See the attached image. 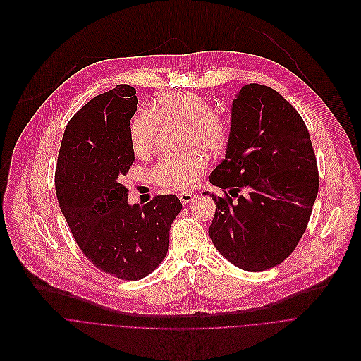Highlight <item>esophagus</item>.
Wrapping results in <instances>:
<instances>
[{"label": "esophagus", "instance_id": "esophagus-1", "mask_svg": "<svg viewBox=\"0 0 361 361\" xmlns=\"http://www.w3.org/2000/svg\"><path fill=\"white\" fill-rule=\"evenodd\" d=\"M179 199H180V202L183 204H186V203H189V202H192L195 199V195H192L189 192H182V193H179Z\"/></svg>", "mask_w": 361, "mask_h": 361}]
</instances>
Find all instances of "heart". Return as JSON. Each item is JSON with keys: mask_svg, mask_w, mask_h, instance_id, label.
I'll use <instances>...</instances> for the list:
<instances>
[{"mask_svg": "<svg viewBox=\"0 0 361 361\" xmlns=\"http://www.w3.org/2000/svg\"><path fill=\"white\" fill-rule=\"evenodd\" d=\"M152 112H140L129 125V140L137 157L152 152L157 143L159 123L183 128L182 147L200 148L210 155L221 154L229 140L228 122L216 115L214 105L204 97L190 92H169L159 95ZM206 162L197 149L182 155L164 157L151 169V180L176 190L192 188L203 173Z\"/></svg>", "mask_w": 361, "mask_h": 361, "instance_id": "heart-1", "label": "heart"}]
</instances>
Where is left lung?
Instances as JSON below:
<instances>
[{
  "instance_id": "8db88e82",
  "label": "left lung",
  "mask_w": 361,
  "mask_h": 361,
  "mask_svg": "<svg viewBox=\"0 0 361 361\" xmlns=\"http://www.w3.org/2000/svg\"><path fill=\"white\" fill-rule=\"evenodd\" d=\"M209 180L224 190L210 193L214 247L247 271L280 264L302 239L319 192L317 161L299 112L266 85H245L232 104L225 159Z\"/></svg>"
}]
</instances>
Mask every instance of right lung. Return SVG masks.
Segmentation results:
<instances>
[{
	"label": "right lung",
	"instance_id": "right-lung-1",
	"mask_svg": "<svg viewBox=\"0 0 361 361\" xmlns=\"http://www.w3.org/2000/svg\"><path fill=\"white\" fill-rule=\"evenodd\" d=\"M135 88L116 85L84 105L65 128L55 169V190L72 236L99 270L137 280L165 259L169 229L182 210L175 195L129 204L119 179L135 157L129 140L136 112Z\"/></svg>",
	"mask_w": 361,
	"mask_h": 361
}]
</instances>
